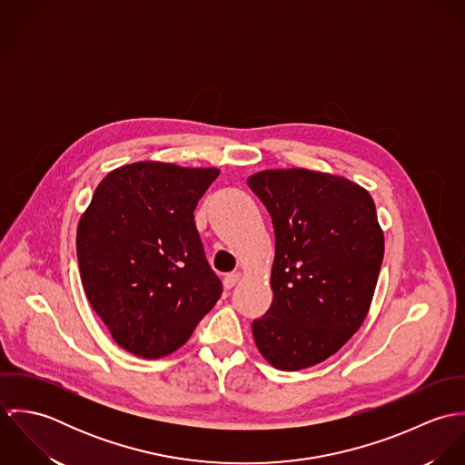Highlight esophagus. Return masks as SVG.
I'll use <instances>...</instances> for the list:
<instances>
[{"mask_svg":"<svg viewBox=\"0 0 465 465\" xmlns=\"http://www.w3.org/2000/svg\"><path fill=\"white\" fill-rule=\"evenodd\" d=\"M242 277H243V273L242 272H231V273H227L225 275V279H223V284H225V288H232V286H236L240 281H242Z\"/></svg>","mask_w":465,"mask_h":465,"instance_id":"1","label":"esophagus"}]
</instances>
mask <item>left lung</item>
Here are the masks:
<instances>
[{
	"label": "left lung",
	"instance_id": "obj_1",
	"mask_svg": "<svg viewBox=\"0 0 465 465\" xmlns=\"http://www.w3.org/2000/svg\"><path fill=\"white\" fill-rule=\"evenodd\" d=\"M275 232L273 301L252 322L254 341L279 371L328 360L363 324L385 254L374 200L360 184L306 168L247 179Z\"/></svg>",
	"mask_w": 465,
	"mask_h": 465
}]
</instances>
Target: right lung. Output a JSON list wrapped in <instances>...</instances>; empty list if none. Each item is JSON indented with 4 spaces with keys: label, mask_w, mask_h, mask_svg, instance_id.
<instances>
[{
    "label": "right lung",
    "mask_w": 465,
    "mask_h": 465,
    "mask_svg": "<svg viewBox=\"0 0 465 465\" xmlns=\"http://www.w3.org/2000/svg\"><path fill=\"white\" fill-rule=\"evenodd\" d=\"M218 168L139 161L98 184L76 229L84 292L114 341L159 360L183 347L222 295L195 207Z\"/></svg>",
    "instance_id": "add662e5"
}]
</instances>
